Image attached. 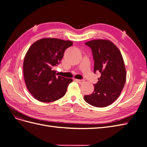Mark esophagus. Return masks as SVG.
<instances>
[{
	"mask_svg": "<svg viewBox=\"0 0 147 147\" xmlns=\"http://www.w3.org/2000/svg\"><path fill=\"white\" fill-rule=\"evenodd\" d=\"M75 81H76L77 82L79 83L80 84H82L84 82V80H78V79H75Z\"/></svg>",
	"mask_w": 147,
	"mask_h": 147,
	"instance_id": "obj_1",
	"label": "esophagus"
}]
</instances>
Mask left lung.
<instances>
[{"mask_svg": "<svg viewBox=\"0 0 147 147\" xmlns=\"http://www.w3.org/2000/svg\"><path fill=\"white\" fill-rule=\"evenodd\" d=\"M94 61V72L101 76L94 84L92 94L85 95L87 103L96 107L112 104L119 96L126 80V71L121 53L117 46L108 40H93L86 42Z\"/></svg>", "mask_w": 147, "mask_h": 147, "instance_id": "left-lung-1", "label": "left lung"}]
</instances>
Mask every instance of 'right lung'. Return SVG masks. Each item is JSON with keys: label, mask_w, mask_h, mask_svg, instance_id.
Masks as SVG:
<instances>
[{"label": "right lung", "mask_w": 147, "mask_h": 147, "mask_svg": "<svg viewBox=\"0 0 147 147\" xmlns=\"http://www.w3.org/2000/svg\"><path fill=\"white\" fill-rule=\"evenodd\" d=\"M72 45L69 40L44 38L30 47L24 57L23 73L26 86L34 98L51 102L65 95L72 79L57 77L52 68L59 64L65 50Z\"/></svg>", "instance_id": "right-lung-1"}]
</instances>
